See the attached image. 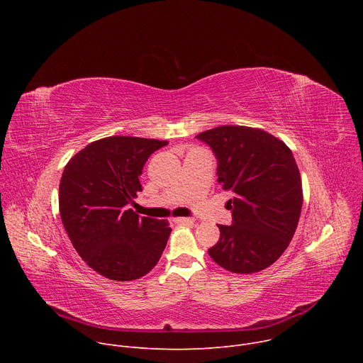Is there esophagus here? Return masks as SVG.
<instances>
[{
	"instance_id": "34e87169",
	"label": "esophagus",
	"mask_w": 363,
	"mask_h": 363,
	"mask_svg": "<svg viewBox=\"0 0 363 363\" xmlns=\"http://www.w3.org/2000/svg\"><path fill=\"white\" fill-rule=\"evenodd\" d=\"M175 223L178 224H194V218H189V217H182V218H177Z\"/></svg>"
}]
</instances>
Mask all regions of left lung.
Listing matches in <instances>:
<instances>
[{
  "instance_id": "1",
  "label": "left lung",
  "mask_w": 363,
  "mask_h": 363,
  "mask_svg": "<svg viewBox=\"0 0 363 363\" xmlns=\"http://www.w3.org/2000/svg\"><path fill=\"white\" fill-rule=\"evenodd\" d=\"M195 138L211 147L218 182L234 194L231 225H218L220 240L208 254L231 273L267 269L289 247L301 213V179L291 150L247 126H218Z\"/></svg>"
}]
</instances>
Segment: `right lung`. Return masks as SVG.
<instances>
[{
    "label": "right lung",
    "instance_id": "right-lung-1",
    "mask_svg": "<svg viewBox=\"0 0 363 363\" xmlns=\"http://www.w3.org/2000/svg\"><path fill=\"white\" fill-rule=\"evenodd\" d=\"M165 145L168 140L105 138L76 153L63 171L62 223L83 262L103 277L136 280L160 262L172 228L139 217L129 205L142 191L143 165Z\"/></svg>",
    "mask_w": 363,
    "mask_h": 363
}]
</instances>
